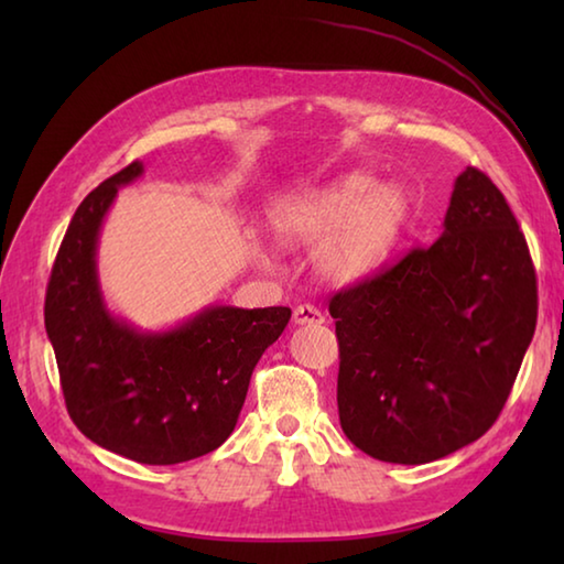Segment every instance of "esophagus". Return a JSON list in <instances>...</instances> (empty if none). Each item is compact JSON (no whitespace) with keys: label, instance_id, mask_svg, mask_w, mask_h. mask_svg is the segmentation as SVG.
Masks as SVG:
<instances>
[{"label":"esophagus","instance_id":"esophagus-1","mask_svg":"<svg viewBox=\"0 0 564 564\" xmlns=\"http://www.w3.org/2000/svg\"><path fill=\"white\" fill-rule=\"evenodd\" d=\"M323 321L326 318H323V313L316 308V305H311V303L295 305V311H293L295 326H318V323H323Z\"/></svg>","mask_w":564,"mask_h":564}]
</instances>
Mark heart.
Returning a JSON list of instances; mask_svg holds the SVG:
<instances>
[{
  "mask_svg": "<svg viewBox=\"0 0 564 564\" xmlns=\"http://www.w3.org/2000/svg\"><path fill=\"white\" fill-rule=\"evenodd\" d=\"M410 198L398 184H376L370 174L328 181L299 191L271 208V228L285 246H318L323 275L338 283L370 279L383 269L408 224Z\"/></svg>",
  "mask_w": 564,
  "mask_h": 564,
  "instance_id": "obj_1",
  "label": "heart"
}]
</instances>
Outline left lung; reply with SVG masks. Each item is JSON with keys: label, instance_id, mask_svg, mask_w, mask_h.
<instances>
[{"label": "left lung", "instance_id": "obj_1", "mask_svg": "<svg viewBox=\"0 0 564 564\" xmlns=\"http://www.w3.org/2000/svg\"><path fill=\"white\" fill-rule=\"evenodd\" d=\"M338 415L383 463L441 460L490 431L538 323L528 241L492 181L455 178L443 236L330 299Z\"/></svg>", "mask_w": 564, "mask_h": 564}]
</instances>
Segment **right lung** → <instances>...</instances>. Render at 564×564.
Segmentation results:
<instances>
[{
  "label": "right lung",
  "mask_w": 564,
  "mask_h": 564,
  "mask_svg": "<svg viewBox=\"0 0 564 564\" xmlns=\"http://www.w3.org/2000/svg\"><path fill=\"white\" fill-rule=\"evenodd\" d=\"M141 174L133 161L76 208L46 285L44 326L74 425L129 460L174 465L234 433L256 362L291 308L206 305L169 330L113 316L99 285V234L119 188Z\"/></svg>",
  "instance_id": "1"
}]
</instances>
